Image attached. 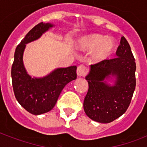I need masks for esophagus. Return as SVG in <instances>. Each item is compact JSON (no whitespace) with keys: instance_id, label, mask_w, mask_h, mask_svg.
I'll return each instance as SVG.
<instances>
[{"instance_id":"esophagus-1","label":"esophagus","mask_w":147,"mask_h":147,"mask_svg":"<svg viewBox=\"0 0 147 147\" xmlns=\"http://www.w3.org/2000/svg\"><path fill=\"white\" fill-rule=\"evenodd\" d=\"M88 68L84 65H81L77 67V75L79 76H84L88 74Z\"/></svg>"}]
</instances>
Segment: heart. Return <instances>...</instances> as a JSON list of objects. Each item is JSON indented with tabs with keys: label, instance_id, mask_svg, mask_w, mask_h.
<instances>
[{
	"label": "heart",
	"instance_id": "1",
	"mask_svg": "<svg viewBox=\"0 0 147 147\" xmlns=\"http://www.w3.org/2000/svg\"><path fill=\"white\" fill-rule=\"evenodd\" d=\"M79 47L84 51H93L95 60L100 61L107 57L113 49V42L110 39H105L98 34H92L83 37L80 41Z\"/></svg>",
	"mask_w": 147,
	"mask_h": 147
}]
</instances>
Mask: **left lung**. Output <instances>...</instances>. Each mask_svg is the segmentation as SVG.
<instances>
[{"mask_svg": "<svg viewBox=\"0 0 147 147\" xmlns=\"http://www.w3.org/2000/svg\"><path fill=\"white\" fill-rule=\"evenodd\" d=\"M136 70L130 46L123 36L116 57L91 65L90 74L85 77L88 91L83 106L90 119L100 123H110L126 112L136 88ZM110 76L117 77L113 86L103 81Z\"/></svg>", "mask_w": 147, "mask_h": 147, "instance_id": "obj_1", "label": "left lung"}]
</instances>
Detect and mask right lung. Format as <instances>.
Instances as JSON below:
<instances>
[{"label": "right lung", "instance_id": "right-lung-1", "mask_svg": "<svg viewBox=\"0 0 147 147\" xmlns=\"http://www.w3.org/2000/svg\"><path fill=\"white\" fill-rule=\"evenodd\" d=\"M52 26L50 23L41 22L30 30L17 46L11 66V82L15 98L23 108L34 115L52 110L64 87L77 77L76 66L58 68L42 79H34L27 74L23 62L26 44L38 39Z\"/></svg>", "mask_w": 147, "mask_h": 147}]
</instances>
